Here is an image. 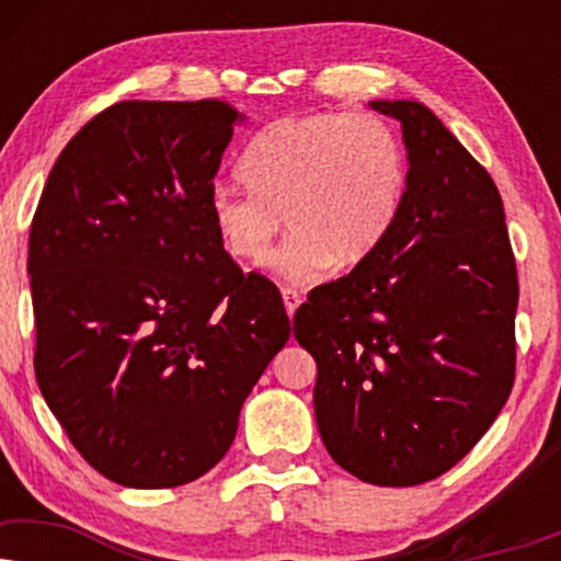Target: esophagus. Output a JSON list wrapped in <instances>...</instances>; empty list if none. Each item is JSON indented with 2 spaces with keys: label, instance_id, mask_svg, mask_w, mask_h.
Wrapping results in <instances>:
<instances>
[{
  "label": "esophagus",
  "instance_id": "34e87169",
  "mask_svg": "<svg viewBox=\"0 0 561 561\" xmlns=\"http://www.w3.org/2000/svg\"><path fill=\"white\" fill-rule=\"evenodd\" d=\"M301 301H304V296L298 294V290L283 288V306H286V313L290 319H294V313H296L298 306H301Z\"/></svg>",
  "mask_w": 561,
  "mask_h": 561
}]
</instances>
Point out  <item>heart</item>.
Returning a JSON list of instances; mask_svg holds the SVG:
<instances>
[{"mask_svg": "<svg viewBox=\"0 0 561 561\" xmlns=\"http://www.w3.org/2000/svg\"><path fill=\"white\" fill-rule=\"evenodd\" d=\"M248 188L214 186L209 221L221 248L263 263L283 219L290 234L271 265L309 283L363 265L401 214L409 160L398 135L373 114L324 112L265 127L240 165Z\"/></svg>", "mask_w": 561, "mask_h": 561, "instance_id": "heart-1", "label": "heart"}]
</instances>
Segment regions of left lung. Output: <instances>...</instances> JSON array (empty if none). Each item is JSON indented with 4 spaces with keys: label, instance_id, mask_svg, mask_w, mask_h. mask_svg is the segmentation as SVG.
Wrapping results in <instances>:
<instances>
[{
    "label": "left lung",
    "instance_id": "left-lung-1",
    "mask_svg": "<svg viewBox=\"0 0 561 561\" xmlns=\"http://www.w3.org/2000/svg\"><path fill=\"white\" fill-rule=\"evenodd\" d=\"M370 110L401 125V214L363 265L311 290L294 336L317 359L313 413L334 462L409 488L455 467L508 401L518 278L485 168L421 102Z\"/></svg>",
    "mask_w": 561,
    "mask_h": 561
}]
</instances>
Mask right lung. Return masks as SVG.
Instances as JSON below:
<instances>
[{
    "label": "right lung",
    "instance_id": "1",
    "mask_svg": "<svg viewBox=\"0 0 561 561\" xmlns=\"http://www.w3.org/2000/svg\"><path fill=\"white\" fill-rule=\"evenodd\" d=\"M237 125L217 99L114 104L60 152L30 227L37 386L117 485L209 472L288 342L278 288L244 275L209 221Z\"/></svg>",
    "mask_w": 561,
    "mask_h": 561
}]
</instances>
